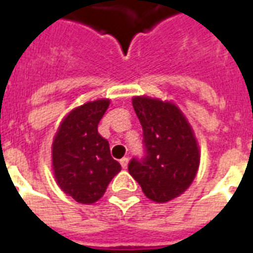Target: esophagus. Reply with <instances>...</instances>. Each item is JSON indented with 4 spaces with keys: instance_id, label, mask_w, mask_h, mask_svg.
<instances>
[{
    "instance_id": "1",
    "label": "esophagus",
    "mask_w": 253,
    "mask_h": 253,
    "mask_svg": "<svg viewBox=\"0 0 253 253\" xmlns=\"http://www.w3.org/2000/svg\"><path fill=\"white\" fill-rule=\"evenodd\" d=\"M121 165L123 169H126L127 165H128V159H127V157H123V159L121 160Z\"/></svg>"
}]
</instances>
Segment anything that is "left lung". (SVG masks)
Instances as JSON below:
<instances>
[{
    "instance_id": "obj_1",
    "label": "left lung",
    "mask_w": 253,
    "mask_h": 253,
    "mask_svg": "<svg viewBox=\"0 0 253 253\" xmlns=\"http://www.w3.org/2000/svg\"><path fill=\"white\" fill-rule=\"evenodd\" d=\"M141 122L143 156L128 163L130 175L154 202H168L183 194L195 179L199 149L190 123L175 104L150 97H134Z\"/></svg>"
}]
</instances>
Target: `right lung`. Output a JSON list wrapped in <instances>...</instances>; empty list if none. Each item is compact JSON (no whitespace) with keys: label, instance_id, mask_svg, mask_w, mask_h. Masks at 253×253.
Listing matches in <instances>:
<instances>
[{"label":"right lung","instance_id":"add662e5","mask_svg":"<svg viewBox=\"0 0 253 253\" xmlns=\"http://www.w3.org/2000/svg\"><path fill=\"white\" fill-rule=\"evenodd\" d=\"M110 100H96L73 110L63 119L52 143V167L58 184L80 203H93L121 172L110 143L97 126Z\"/></svg>","mask_w":253,"mask_h":253}]
</instances>
